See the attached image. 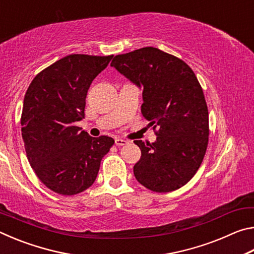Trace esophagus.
<instances>
[{"label": "esophagus", "instance_id": "1", "mask_svg": "<svg viewBox=\"0 0 254 254\" xmlns=\"http://www.w3.org/2000/svg\"><path fill=\"white\" fill-rule=\"evenodd\" d=\"M115 144L119 145V147H122V145L128 144V141L127 140H123V139H115Z\"/></svg>", "mask_w": 254, "mask_h": 254}]
</instances>
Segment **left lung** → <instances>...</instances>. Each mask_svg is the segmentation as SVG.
<instances>
[{"label": "left lung", "mask_w": 254, "mask_h": 254, "mask_svg": "<svg viewBox=\"0 0 254 254\" xmlns=\"http://www.w3.org/2000/svg\"><path fill=\"white\" fill-rule=\"evenodd\" d=\"M111 66L143 88L141 112L157 140H135L141 158L133 167L150 190L183 187L198 170L208 143V110L203 89L186 63L153 47L118 55Z\"/></svg>", "instance_id": "8db88e82"}]
</instances>
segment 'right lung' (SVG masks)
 <instances>
[{"label":"right lung","instance_id":"1","mask_svg":"<svg viewBox=\"0 0 254 254\" xmlns=\"http://www.w3.org/2000/svg\"><path fill=\"white\" fill-rule=\"evenodd\" d=\"M113 56L69 55L39 72L25 93L22 139L34 173L51 190L75 195L91 187L114 140L93 137L75 122L85 118L86 95Z\"/></svg>","mask_w":254,"mask_h":254}]
</instances>
